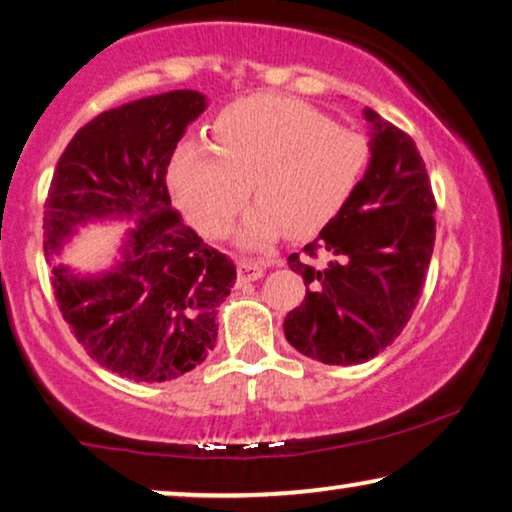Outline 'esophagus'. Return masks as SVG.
Listing matches in <instances>:
<instances>
[{
	"label": "esophagus",
	"instance_id": "obj_1",
	"mask_svg": "<svg viewBox=\"0 0 512 512\" xmlns=\"http://www.w3.org/2000/svg\"><path fill=\"white\" fill-rule=\"evenodd\" d=\"M265 272V265L261 261H251V258H242L240 263H237V277L242 279V282H256V279H261Z\"/></svg>",
	"mask_w": 512,
	"mask_h": 512
}]
</instances>
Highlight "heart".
<instances>
[{"label": "heart", "mask_w": 512, "mask_h": 512, "mask_svg": "<svg viewBox=\"0 0 512 512\" xmlns=\"http://www.w3.org/2000/svg\"><path fill=\"white\" fill-rule=\"evenodd\" d=\"M212 148L186 144L174 153L167 181L179 207L207 237L226 235L251 191L258 198L237 240L258 249L284 228L310 235L354 198L370 160L359 132L331 123L310 104L258 93L219 111Z\"/></svg>", "instance_id": "heart-1"}]
</instances>
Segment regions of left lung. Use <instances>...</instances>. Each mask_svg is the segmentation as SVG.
Returning a JSON list of instances; mask_svg holds the SVG:
<instances>
[{
  "label": "left lung",
  "mask_w": 512,
  "mask_h": 512,
  "mask_svg": "<svg viewBox=\"0 0 512 512\" xmlns=\"http://www.w3.org/2000/svg\"><path fill=\"white\" fill-rule=\"evenodd\" d=\"M370 160L349 205L289 268L305 300L284 319L291 347L328 366H356L389 347L422 296L436 242V200L415 142L363 109ZM321 248L326 264H312Z\"/></svg>",
  "instance_id": "left-lung-1"
}]
</instances>
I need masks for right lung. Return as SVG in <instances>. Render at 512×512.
Returning a JSON list of instances; mask_svg holds the SVG:
<instances>
[{"label":"right lung","mask_w":512,"mask_h":512,"mask_svg":"<svg viewBox=\"0 0 512 512\" xmlns=\"http://www.w3.org/2000/svg\"><path fill=\"white\" fill-rule=\"evenodd\" d=\"M205 109L198 90H170L104 111L76 132L48 191V261L88 223H132L111 268L53 263L51 282L90 359L135 382L174 380L207 359L216 307L237 279L233 261L174 212L165 184L179 139Z\"/></svg>","instance_id":"obj_1"}]
</instances>
